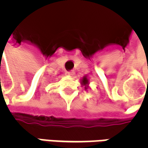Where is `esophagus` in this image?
Returning <instances> with one entry per match:
<instances>
[{
    "instance_id": "34e87169",
    "label": "esophagus",
    "mask_w": 148,
    "mask_h": 148,
    "mask_svg": "<svg viewBox=\"0 0 148 148\" xmlns=\"http://www.w3.org/2000/svg\"><path fill=\"white\" fill-rule=\"evenodd\" d=\"M67 74L69 76H74V74H75V72L74 71H68Z\"/></svg>"
}]
</instances>
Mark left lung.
I'll return each mask as SVG.
<instances>
[{"mask_svg": "<svg viewBox=\"0 0 148 148\" xmlns=\"http://www.w3.org/2000/svg\"><path fill=\"white\" fill-rule=\"evenodd\" d=\"M81 82H82V85L85 86V89H87V88H88V85L90 83L89 79L87 78V76H84V77H82V79L81 80Z\"/></svg>", "mask_w": 148, "mask_h": 148, "instance_id": "left-lung-1", "label": "left lung"}]
</instances>
